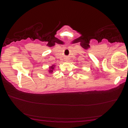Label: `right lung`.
<instances>
[{
  "label": "right lung",
  "mask_w": 128,
  "mask_h": 128,
  "mask_svg": "<svg viewBox=\"0 0 128 128\" xmlns=\"http://www.w3.org/2000/svg\"><path fill=\"white\" fill-rule=\"evenodd\" d=\"M50 69H49V73H52V72H53V70L54 69V68H55V66H54V65H52V66H51L50 67Z\"/></svg>",
  "instance_id": "1"
}]
</instances>
